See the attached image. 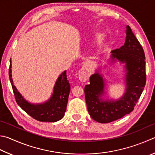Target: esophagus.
Instances as JSON below:
<instances>
[{
	"mask_svg": "<svg viewBox=\"0 0 155 155\" xmlns=\"http://www.w3.org/2000/svg\"><path fill=\"white\" fill-rule=\"evenodd\" d=\"M89 78V72L85 67H82L78 72V78L81 82H85Z\"/></svg>",
	"mask_w": 155,
	"mask_h": 155,
	"instance_id": "obj_1",
	"label": "esophagus"
}]
</instances>
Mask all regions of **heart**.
Returning a JSON list of instances; mask_svg holds the SVG:
<instances>
[{"label":"heart","instance_id":"obj_1","mask_svg":"<svg viewBox=\"0 0 155 155\" xmlns=\"http://www.w3.org/2000/svg\"><path fill=\"white\" fill-rule=\"evenodd\" d=\"M105 42V36L104 35H100L98 36L97 40L96 41V45L94 47V49H93V52L97 53L100 51L102 49V47L104 45Z\"/></svg>","mask_w":155,"mask_h":155}]
</instances>
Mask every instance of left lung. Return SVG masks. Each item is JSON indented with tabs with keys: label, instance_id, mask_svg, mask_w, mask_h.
I'll list each match as a JSON object with an SVG mask.
<instances>
[{
	"label": "left lung",
	"instance_id": "obj_1",
	"mask_svg": "<svg viewBox=\"0 0 155 155\" xmlns=\"http://www.w3.org/2000/svg\"><path fill=\"white\" fill-rule=\"evenodd\" d=\"M125 33L124 45L112 51L110 55L112 62L119 61L124 66L125 91L123 96L116 100L104 99L106 80L97 70L90 77V83L85 87L89 115L98 123H110L133 111L146 85L144 50L129 26H126Z\"/></svg>",
	"mask_w": 155,
	"mask_h": 155
}]
</instances>
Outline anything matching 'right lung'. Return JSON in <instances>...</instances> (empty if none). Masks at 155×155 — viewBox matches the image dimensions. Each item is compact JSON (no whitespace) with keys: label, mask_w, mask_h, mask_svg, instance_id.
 Listing matches in <instances>:
<instances>
[{"label":"right lung","mask_w":155,"mask_h":155,"mask_svg":"<svg viewBox=\"0 0 155 155\" xmlns=\"http://www.w3.org/2000/svg\"><path fill=\"white\" fill-rule=\"evenodd\" d=\"M11 60L9 69V79L15 95L16 102L30 117L41 122H56L61 120L66 110L70 91V85L67 80L66 70L59 76L55 83L53 94L49 99L43 103L32 104L24 99L13 85L11 74Z\"/></svg>","instance_id":"1"}]
</instances>
